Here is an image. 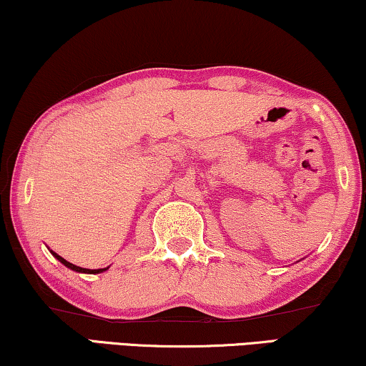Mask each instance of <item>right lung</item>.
Returning a JSON list of instances; mask_svg holds the SVG:
<instances>
[{"mask_svg":"<svg viewBox=\"0 0 366 366\" xmlns=\"http://www.w3.org/2000/svg\"><path fill=\"white\" fill-rule=\"evenodd\" d=\"M54 256H56V258L61 261V263L64 264V266H67L69 269H72V271H77V272H89V274H98V272H103V271H107L108 268H103V269H86V268H80V266H75V264H72V263H69L67 259H64L62 256H59L57 253H54V252H51Z\"/></svg>","mask_w":366,"mask_h":366,"instance_id":"right-lung-1","label":"right lung"}]
</instances>
